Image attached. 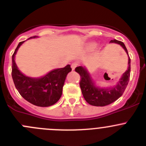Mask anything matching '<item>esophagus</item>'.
Instances as JSON below:
<instances>
[{
	"label": "esophagus",
	"instance_id": "1",
	"mask_svg": "<svg viewBox=\"0 0 146 146\" xmlns=\"http://www.w3.org/2000/svg\"><path fill=\"white\" fill-rule=\"evenodd\" d=\"M77 66H78V64H76V63H73V64H71L72 70H75V68H76L77 67Z\"/></svg>",
	"mask_w": 146,
	"mask_h": 146
}]
</instances>
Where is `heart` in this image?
Returning a JSON list of instances; mask_svg holds the SVG:
<instances>
[{
  "instance_id": "heart-1",
  "label": "heart",
  "mask_w": 146,
  "mask_h": 146,
  "mask_svg": "<svg viewBox=\"0 0 146 146\" xmlns=\"http://www.w3.org/2000/svg\"><path fill=\"white\" fill-rule=\"evenodd\" d=\"M97 47V44L96 43H94V42H92V43H90L88 45V50H90V51H92V50H94L95 48Z\"/></svg>"
}]
</instances>
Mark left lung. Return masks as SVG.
<instances>
[{"label":"left lung","instance_id":"left-lung-1","mask_svg":"<svg viewBox=\"0 0 146 146\" xmlns=\"http://www.w3.org/2000/svg\"><path fill=\"white\" fill-rule=\"evenodd\" d=\"M111 43H116L121 45L129 56L128 51L122 42L114 39L110 41ZM128 69L122 75L120 80L114 87L109 88H100L95 85L90 74L88 73L86 68L82 66L76 67L75 70L80 76V87L82 95L88 104L96 107H104L114 102L119 99L124 92L130 78L131 59L129 56Z\"/></svg>","mask_w":146,"mask_h":146}]
</instances>
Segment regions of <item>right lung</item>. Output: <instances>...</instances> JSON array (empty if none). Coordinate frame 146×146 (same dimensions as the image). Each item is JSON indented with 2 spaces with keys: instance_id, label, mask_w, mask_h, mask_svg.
<instances>
[{
  "instance_id": "add662e5",
  "label": "right lung",
  "mask_w": 146,
  "mask_h": 146,
  "mask_svg": "<svg viewBox=\"0 0 146 146\" xmlns=\"http://www.w3.org/2000/svg\"><path fill=\"white\" fill-rule=\"evenodd\" d=\"M36 37L37 36H31L28 39ZM24 42L19 43L12 56V77L15 86L20 95L31 104L38 107L53 105L61 97L66 76L72 70L70 66L67 65L64 68L54 69L38 78L25 76L15 61V56Z\"/></svg>"
}]
</instances>
